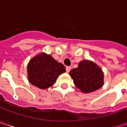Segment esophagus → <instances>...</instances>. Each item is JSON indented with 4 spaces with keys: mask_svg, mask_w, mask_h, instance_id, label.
Returning <instances> with one entry per match:
<instances>
[{
    "mask_svg": "<svg viewBox=\"0 0 127 127\" xmlns=\"http://www.w3.org/2000/svg\"><path fill=\"white\" fill-rule=\"evenodd\" d=\"M71 66H66V72H67V73H68L69 71H71Z\"/></svg>",
    "mask_w": 127,
    "mask_h": 127,
    "instance_id": "1",
    "label": "esophagus"
}]
</instances>
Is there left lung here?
Masks as SVG:
<instances>
[{"label": "left lung", "instance_id": "8db88e82", "mask_svg": "<svg viewBox=\"0 0 127 127\" xmlns=\"http://www.w3.org/2000/svg\"><path fill=\"white\" fill-rule=\"evenodd\" d=\"M69 74L76 87L84 93L100 89L103 85V73L95 63L84 60L78 68L72 69Z\"/></svg>", "mask_w": 127, "mask_h": 127}]
</instances>
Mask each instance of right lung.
I'll use <instances>...</instances> for the list:
<instances>
[{
  "label": "right lung",
  "instance_id": "add662e5",
  "mask_svg": "<svg viewBox=\"0 0 127 127\" xmlns=\"http://www.w3.org/2000/svg\"><path fill=\"white\" fill-rule=\"evenodd\" d=\"M64 72L66 68L62 64L45 54L34 57L27 66L29 81L32 85L41 89L51 87L58 76Z\"/></svg>",
  "mask_w": 127,
  "mask_h": 127
}]
</instances>
